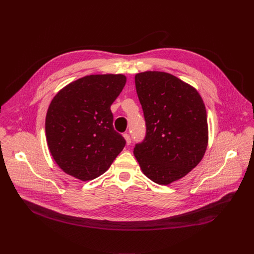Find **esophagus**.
<instances>
[{"label":"esophagus","mask_w":254,"mask_h":254,"mask_svg":"<svg viewBox=\"0 0 254 254\" xmlns=\"http://www.w3.org/2000/svg\"><path fill=\"white\" fill-rule=\"evenodd\" d=\"M124 137L126 138V141H127V144H130V142H131V139H130V136H129V134L127 133V132H126V133H124Z\"/></svg>","instance_id":"esophagus-1"}]
</instances>
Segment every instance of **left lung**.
Wrapping results in <instances>:
<instances>
[{
  "label": "left lung",
  "mask_w": 254,
  "mask_h": 254,
  "mask_svg": "<svg viewBox=\"0 0 254 254\" xmlns=\"http://www.w3.org/2000/svg\"><path fill=\"white\" fill-rule=\"evenodd\" d=\"M134 81L146 135L133 154L144 175L168 185L186 176L205 154L206 108L195 88L166 72H141Z\"/></svg>",
  "instance_id": "1"
}]
</instances>
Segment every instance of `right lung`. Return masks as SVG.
Returning <instances> with one entry per match:
<instances>
[{
	"label": "right lung",
	"mask_w": 254,
	"mask_h": 254,
	"mask_svg": "<svg viewBox=\"0 0 254 254\" xmlns=\"http://www.w3.org/2000/svg\"><path fill=\"white\" fill-rule=\"evenodd\" d=\"M127 78L88 75L71 82L52 99L45 122L47 143L57 165L82 181L102 175L126 146L114 128L111 105Z\"/></svg>",
	"instance_id": "1"
}]
</instances>
